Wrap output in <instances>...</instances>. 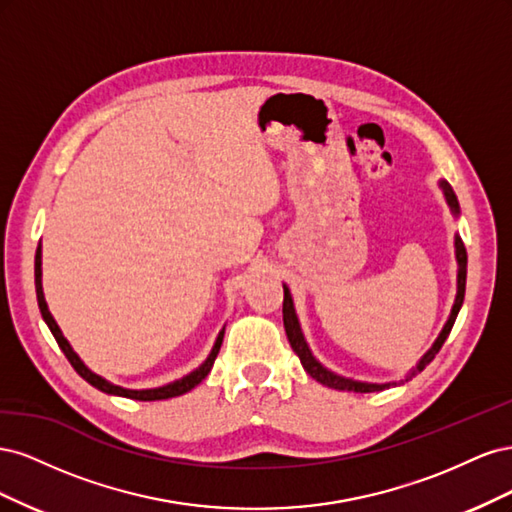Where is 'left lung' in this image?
<instances>
[{"label":"left lung","mask_w":512,"mask_h":512,"mask_svg":"<svg viewBox=\"0 0 512 512\" xmlns=\"http://www.w3.org/2000/svg\"><path fill=\"white\" fill-rule=\"evenodd\" d=\"M440 190L444 194V200L448 209H451V213L455 215V218H459V200L453 192L451 185H448V181L440 179L438 181ZM455 260H457V294H455V303L451 307V314H448V320L444 322V327L440 331V335L436 337V342L431 344V348L418 359V363L408 371V374L401 378V380H395V382H363V380H354V378H346V376H339L335 374V371H331L329 367H324L316 356L312 352V348H309L307 339L303 335V329H301V322H299V316H297V309H294V301H292V294H290V288L284 284V329H286V335H288V342L294 350V354L299 356L301 359V365L303 369L307 371L309 376H312L316 382L329 386V389H335V391H352V393H374V391H382V389H389V386H397V384H404L408 380H412L416 374H421V371L433 361V356H436L442 348V344L446 342L448 333H451L453 324H455V318L459 314V309L463 305V294H466V275H468V254H466V245H463L461 237L455 235Z\"/></svg>","instance_id":"8db88e82"}]
</instances>
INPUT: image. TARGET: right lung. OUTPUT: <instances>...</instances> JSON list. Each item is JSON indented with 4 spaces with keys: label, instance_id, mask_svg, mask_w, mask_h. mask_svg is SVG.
Returning <instances> with one entry per match:
<instances>
[{
    "label": "right lung",
    "instance_id": "obj_1",
    "mask_svg": "<svg viewBox=\"0 0 512 512\" xmlns=\"http://www.w3.org/2000/svg\"><path fill=\"white\" fill-rule=\"evenodd\" d=\"M34 273H36V297H38V307H40V314L46 322V327L51 329L53 337L57 339V344L61 348V352L66 354V359L70 361V365L76 369V374H79L83 380H87L91 386H96L98 391L102 393H108V395H117V397H128V399H138V401H158V399H170V397H179L183 393L192 391L194 386H198L200 382H203L207 378V374L211 371L213 363H215V356H218L220 348H222V339H224V329L218 333V337H215V344L209 352L207 359L200 363L196 369H192L190 374H185L183 378H177L173 382L168 384H162V386H156V389H126V386H119V384H113L111 380H106L102 376H98L96 371H91L83 361L81 356L74 352V348L70 346L68 339L64 337V333H61L59 324L55 322L53 314L49 312V305H46V299H44V290H42V243H38V250H36V267H34Z\"/></svg>",
    "mask_w": 512,
    "mask_h": 512
}]
</instances>
